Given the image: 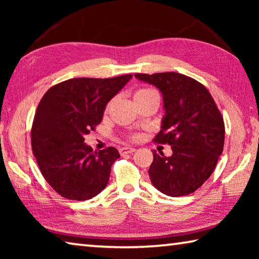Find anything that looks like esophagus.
<instances>
[{
    "label": "esophagus",
    "mask_w": 259,
    "mask_h": 259,
    "mask_svg": "<svg viewBox=\"0 0 259 259\" xmlns=\"http://www.w3.org/2000/svg\"><path fill=\"white\" fill-rule=\"evenodd\" d=\"M134 152H136V148H134V147H122L120 150V153L122 155L131 154V153H134Z\"/></svg>",
    "instance_id": "esophagus-1"
}]
</instances>
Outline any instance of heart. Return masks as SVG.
<instances>
[{
    "instance_id": "1",
    "label": "heart",
    "mask_w": 259,
    "mask_h": 259,
    "mask_svg": "<svg viewBox=\"0 0 259 259\" xmlns=\"http://www.w3.org/2000/svg\"><path fill=\"white\" fill-rule=\"evenodd\" d=\"M153 93H155V91L152 90V89H147V88H143V89H138V90L136 91V93L134 94V100L139 99V98H143V97H145V96L150 95V94H153ZM107 109H108V106L106 107V111H107ZM129 139H131V140L138 139V135H136V134L130 135V136H129Z\"/></svg>"
}]
</instances>
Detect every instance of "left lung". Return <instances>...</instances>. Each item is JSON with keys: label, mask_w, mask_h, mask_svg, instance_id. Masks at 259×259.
<instances>
[{"label": "left lung", "mask_w": 259, "mask_h": 259, "mask_svg": "<svg viewBox=\"0 0 259 259\" xmlns=\"http://www.w3.org/2000/svg\"><path fill=\"white\" fill-rule=\"evenodd\" d=\"M135 76L163 95L165 116L154 140L172 150L171 156L153 151L151 182L165 195L191 194L211 176L224 148L223 115L207 88L190 76L176 72Z\"/></svg>", "instance_id": "left-lung-1"}]
</instances>
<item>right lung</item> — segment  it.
<instances>
[{"mask_svg": "<svg viewBox=\"0 0 259 259\" xmlns=\"http://www.w3.org/2000/svg\"><path fill=\"white\" fill-rule=\"evenodd\" d=\"M131 77L69 78L42 97L30 130L32 151L42 176L63 198L85 201L106 187L119 152H94L84 136L95 131L107 103Z\"/></svg>", "mask_w": 259, "mask_h": 259, "instance_id": "add662e5", "label": "right lung"}]
</instances>
